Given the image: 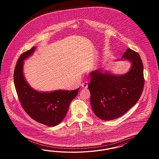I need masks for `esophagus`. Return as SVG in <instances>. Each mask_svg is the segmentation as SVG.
I'll return each mask as SVG.
<instances>
[{"mask_svg": "<svg viewBox=\"0 0 159 159\" xmlns=\"http://www.w3.org/2000/svg\"><path fill=\"white\" fill-rule=\"evenodd\" d=\"M82 89H87V87H88V83L87 82H83L82 84Z\"/></svg>", "mask_w": 159, "mask_h": 159, "instance_id": "esophagus-1", "label": "esophagus"}]
</instances>
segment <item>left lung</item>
Segmentation results:
<instances>
[{"instance_id":"8db88e82","label":"left lung","mask_w":159,"mask_h":159,"mask_svg":"<svg viewBox=\"0 0 159 159\" xmlns=\"http://www.w3.org/2000/svg\"><path fill=\"white\" fill-rule=\"evenodd\" d=\"M115 61H128L129 70L116 75L97 69L89 75L92 110L102 120H113L125 114L139 100L143 90V66L139 55L128 48L121 59Z\"/></svg>"}]
</instances>
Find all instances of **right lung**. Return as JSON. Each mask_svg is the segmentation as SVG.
<instances>
[{
  "instance_id": "1",
  "label": "right lung",
  "mask_w": 159,
  "mask_h": 159,
  "mask_svg": "<svg viewBox=\"0 0 159 159\" xmlns=\"http://www.w3.org/2000/svg\"><path fill=\"white\" fill-rule=\"evenodd\" d=\"M36 49L33 47L21 54L14 72V83L17 96L25 111L39 123L49 126L59 124L67 114L70 102L76 97L79 88L75 90H57L39 92L26 80L23 73L24 60Z\"/></svg>"
}]
</instances>
